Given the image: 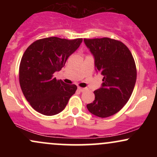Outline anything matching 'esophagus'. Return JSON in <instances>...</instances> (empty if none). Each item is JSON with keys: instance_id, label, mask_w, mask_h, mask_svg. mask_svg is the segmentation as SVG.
I'll use <instances>...</instances> for the list:
<instances>
[{"instance_id": "obj_1", "label": "esophagus", "mask_w": 157, "mask_h": 157, "mask_svg": "<svg viewBox=\"0 0 157 157\" xmlns=\"http://www.w3.org/2000/svg\"><path fill=\"white\" fill-rule=\"evenodd\" d=\"M78 90L80 91H81V92H82V91H86V88H81V87H78Z\"/></svg>"}]
</instances>
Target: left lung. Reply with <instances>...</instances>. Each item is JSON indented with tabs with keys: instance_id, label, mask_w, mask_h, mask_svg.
<instances>
[{
	"instance_id": "1",
	"label": "left lung",
	"mask_w": 157,
	"mask_h": 157,
	"mask_svg": "<svg viewBox=\"0 0 157 157\" xmlns=\"http://www.w3.org/2000/svg\"><path fill=\"white\" fill-rule=\"evenodd\" d=\"M94 57L96 71L103 75L102 87L94 91L95 99L88 104L89 112L108 117L120 111L128 101L136 80L132 54L121 41L102 37L84 39Z\"/></svg>"
}]
</instances>
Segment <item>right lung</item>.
<instances>
[{
  "label": "right lung",
  "instance_id": "add662e5",
  "mask_svg": "<svg viewBox=\"0 0 157 157\" xmlns=\"http://www.w3.org/2000/svg\"><path fill=\"white\" fill-rule=\"evenodd\" d=\"M82 38L50 37L37 40L23 54L19 67V82L26 100L37 112L46 116L59 113L77 89L54 77L68 57L78 48Z\"/></svg>",
  "mask_w": 157,
  "mask_h": 157
}]
</instances>
